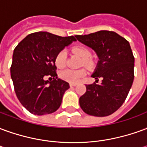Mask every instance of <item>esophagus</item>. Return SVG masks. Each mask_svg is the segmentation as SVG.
I'll list each match as a JSON object with an SVG mask.
<instances>
[{
    "label": "esophagus",
    "mask_w": 147,
    "mask_h": 147,
    "mask_svg": "<svg viewBox=\"0 0 147 147\" xmlns=\"http://www.w3.org/2000/svg\"><path fill=\"white\" fill-rule=\"evenodd\" d=\"M69 85H70V86H76L77 85V83H70Z\"/></svg>",
    "instance_id": "obj_1"
}]
</instances>
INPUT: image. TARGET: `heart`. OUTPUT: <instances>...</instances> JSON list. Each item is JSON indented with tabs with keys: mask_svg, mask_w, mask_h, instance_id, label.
I'll use <instances>...</instances> for the list:
<instances>
[{
	"mask_svg": "<svg viewBox=\"0 0 147 147\" xmlns=\"http://www.w3.org/2000/svg\"><path fill=\"white\" fill-rule=\"evenodd\" d=\"M71 51L73 52L75 54L78 55L79 57L83 59V64L85 67L91 68L94 66V62L90 58L91 56V53L86 47L78 45V46H75L71 49ZM66 57H67L66 51L64 49L61 50L55 57L56 66L59 68L64 67L65 66V63H66ZM85 74L86 72L83 69H80V70L65 69L64 71H61L60 72V77L62 80L69 82V83H77L82 77L85 76Z\"/></svg>",
	"mask_w": 147,
	"mask_h": 147,
	"instance_id": "obj_1",
	"label": "heart"
}]
</instances>
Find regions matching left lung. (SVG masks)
<instances>
[{"instance_id":"left-lung-1","label":"left lung","mask_w":147,"mask_h":147,"mask_svg":"<svg viewBox=\"0 0 147 147\" xmlns=\"http://www.w3.org/2000/svg\"><path fill=\"white\" fill-rule=\"evenodd\" d=\"M76 38L94 50L99 61L91 76L102 78L101 84L86 85V93L80 98V107L94 117L111 115L123 105L132 86L135 58L129 42L109 30Z\"/></svg>"}]
</instances>
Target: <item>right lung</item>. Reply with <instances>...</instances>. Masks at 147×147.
Returning a JSON list of instances; mask_svg holds the SVG:
<instances>
[{
	"mask_svg": "<svg viewBox=\"0 0 147 147\" xmlns=\"http://www.w3.org/2000/svg\"><path fill=\"white\" fill-rule=\"evenodd\" d=\"M75 37L40 31L28 34L15 48L11 80L19 101L30 113L50 114L61 106L64 92L70 86L57 77L55 57L76 41ZM46 76L53 77V80H45Z\"/></svg>",
	"mask_w": 147,
	"mask_h": 147,
	"instance_id": "1",
	"label": "right lung"
}]
</instances>
